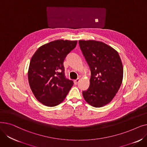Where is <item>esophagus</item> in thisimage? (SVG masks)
<instances>
[{"mask_svg": "<svg viewBox=\"0 0 147 147\" xmlns=\"http://www.w3.org/2000/svg\"><path fill=\"white\" fill-rule=\"evenodd\" d=\"M79 82V79H77L76 80H74V84H77Z\"/></svg>", "mask_w": 147, "mask_h": 147, "instance_id": "34e87169", "label": "esophagus"}]
</instances>
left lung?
<instances>
[{
  "mask_svg": "<svg viewBox=\"0 0 147 147\" xmlns=\"http://www.w3.org/2000/svg\"><path fill=\"white\" fill-rule=\"evenodd\" d=\"M79 46L90 69V86L82 92L85 101L94 107L110 103L122 83L123 65L118 52L96 40H79Z\"/></svg>",
  "mask_w": 147,
  "mask_h": 147,
  "instance_id": "1",
  "label": "left lung"
}]
</instances>
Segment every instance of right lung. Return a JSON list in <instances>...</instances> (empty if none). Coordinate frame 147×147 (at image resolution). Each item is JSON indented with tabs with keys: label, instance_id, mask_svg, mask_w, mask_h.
Returning a JSON list of instances; mask_svg holds the SVG:
<instances>
[{
	"label": "right lung",
	"instance_id": "right-lung-1",
	"mask_svg": "<svg viewBox=\"0 0 147 147\" xmlns=\"http://www.w3.org/2000/svg\"><path fill=\"white\" fill-rule=\"evenodd\" d=\"M78 41L57 40L38 48L31 59L28 79L36 99L45 105L54 107L63 102L73 85L66 78L64 61Z\"/></svg>",
	"mask_w": 147,
	"mask_h": 147
}]
</instances>
